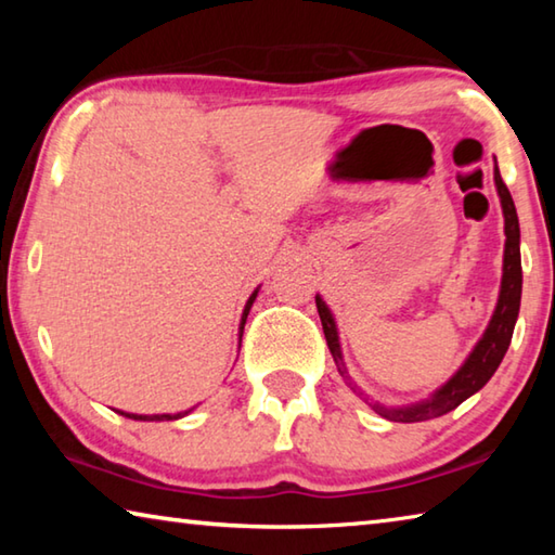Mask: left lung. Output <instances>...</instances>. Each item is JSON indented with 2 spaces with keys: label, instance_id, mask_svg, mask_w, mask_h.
<instances>
[{
  "label": "left lung",
  "instance_id": "left-lung-1",
  "mask_svg": "<svg viewBox=\"0 0 555 555\" xmlns=\"http://www.w3.org/2000/svg\"><path fill=\"white\" fill-rule=\"evenodd\" d=\"M494 183H496V193H500L502 198L506 247H504L502 291H500V300H496V311L492 315L490 327H487L482 340L477 343L473 354L467 357V362L460 367V372L446 384L443 389L434 393V399L416 403V406H409V409H384L379 403H374V409H377L382 416H387L391 421H403V424L443 416V413L460 406L467 397H473L475 391H480L485 384L490 382L496 367H500V362L504 360L506 347L512 343L514 323H516V315H519V304H521V255H519V218H516L512 193L502 181L500 168L494 171ZM315 306H318V315H321L327 347H331L333 352V360L343 377H347L333 315L321 298H315Z\"/></svg>",
  "mask_w": 555,
  "mask_h": 555
}]
</instances>
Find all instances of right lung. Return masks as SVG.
<instances>
[{
	"instance_id": "right-lung-1",
	"label": "right lung",
	"mask_w": 555,
	"mask_h": 555,
	"mask_svg": "<svg viewBox=\"0 0 555 555\" xmlns=\"http://www.w3.org/2000/svg\"><path fill=\"white\" fill-rule=\"evenodd\" d=\"M255 298H257V291L249 296L247 306H244V313H242V331H244V323H247V313H249L251 304H255ZM119 413H121V411H119ZM125 416L134 418V421H173V418H181V413H176V416H171V413H162V416H137V413H125Z\"/></svg>"
}]
</instances>
